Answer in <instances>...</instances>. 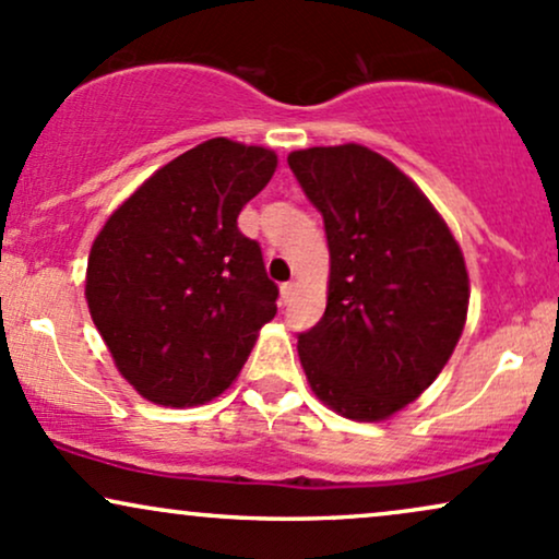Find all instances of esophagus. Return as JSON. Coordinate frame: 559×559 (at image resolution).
Listing matches in <instances>:
<instances>
[{"instance_id":"34e87169","label":"esophagus","mask_w":559,"mask_h":559,"mask_svg":"<svg viewBox=\"0 0 559 559\" xmlns=\"http://www.w3.org/2000/svg\"><path fill=\"white\" fill-rule=\"evenodd\" d=\"M294 292H297V286H294L292 281H288V284H281V301L288 305V301L294 299Z\"/></svg>"}]
</instances>
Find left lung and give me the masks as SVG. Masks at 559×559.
Segmentation results:
<instances>
[{"label": "left lung", "mask_w": 559, "mask_h": 559, "mask_svg": "<svg viewBox=\"0 0 559 559\" xmlns=\"http://www.w3.org/2000/svg\"><path fill=\"white\" fill-rule=\"evenodd\" d=\"M325 221V314L299 333L314 395L346 419L380 421L432 385L459 344L468 273L425 192L365 145L288 156Z\"/></svg>", "instance_id": "1"}]
</instances>
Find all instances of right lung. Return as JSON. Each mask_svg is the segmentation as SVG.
Instances as JSON below:
<instances>
[{
	"label": "right lung",
	"instance_id": "1",
	"mask_svg": "<svg viewBox=\"0 0 559 559\" xmlns=\"http://www.w3.org/2000/svg\"><path fill=\"white\" fill-rule=\"evenodd\" d=\"M260 145L213 138L169 160L106 221L85 299L122 378L158 406H200L237 380L278 286L237 218L273 177Z\"/></svg>",
	"mask_w": 559,
	"mask_h": 559
}]
</instances>
